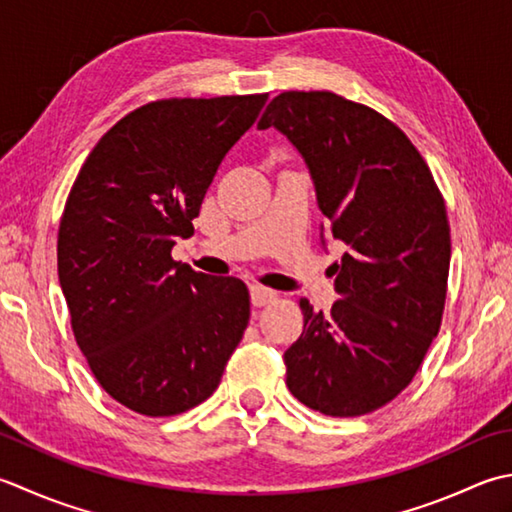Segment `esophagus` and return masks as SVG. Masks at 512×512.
Returning a JSON list of instances; mask_svg holds the SVG:
<instances>
[{
    "label": "esophagus",
    "mask_w": 512,
    "mask_h": 512,
    "mask_svg": "<svg viewBox=\"0 0 512 512\" xmlns=\"http://www.w3.org/2000/svg\"><path fill=\"white\" fill-rule=\"evenodd\" d=\"M275 297H277L275 290L264 288V286H259V284L250 286V302H253V306H266V304L273 302Z\"/></svg>",
    "instance_id": "obj_1"
}]
</instances>
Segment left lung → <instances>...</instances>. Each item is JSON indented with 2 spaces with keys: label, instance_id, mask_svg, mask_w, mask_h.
<instances>
[{
  "label": "left lung",
  "instance_id": "8db88e82",
  "mask_svg": "<svg viewBox=\"0 0 512 512\" xmlns=\"http://www.w3.org/2000/svg\"><path fill=\"white\" fill-rule=\"evenodd\" d=\"M302 155L328 233L346 244L328 313L306 297L284 353L286 386L330 417L373 413L413 382L442 324L450 266L444 199L410 139L373 108L328 90H288L257 128ZM326 246V228L319 226Z\"/></svg>",
  "mask_w": 512,
  "mask_h": 512
}]
</instances>
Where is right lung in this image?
<instances>
[{
    "instance_id": "add662e5",
    "label": "right lung",
    "mask_w": 512,
    "mask_h": 512,
    "mask_svg": "<svg viewBox=\"0 0 512 512\" xmlns=\"http://www.w3.org/2000/svg\"><path fill=\"white\" fill-rule=\"evenodd\" d=\"M268 95L162 99L99 139L57 237L59 286L93 375L122 406L170 417L215 393L250 317L237 277L170 257L219 164Z\"/></svg>"
}]
</instances>
